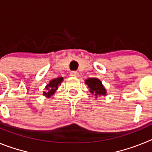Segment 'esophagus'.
I'll return each mask as SVG.
<instances>
[{
    "label": "esophagus",
    "instance_id": "obj_1",
    "mask_svg": "<svg viewBox=\"0 0 152 152\" xmlns=\"http://www.w3.org/2000/svg\"><path fill=\"white\" fill-rule=\"evenodd\" d=\"M70 75H71L72 77H78L79 74L78 72H75V71H72V72H71V73H70Z\"/></svg>",
    "mask_w": 152,
    "mask_h": 152
}]
</instances>
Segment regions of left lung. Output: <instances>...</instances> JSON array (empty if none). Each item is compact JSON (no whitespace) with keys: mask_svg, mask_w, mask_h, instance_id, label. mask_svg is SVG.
I'll use <instances>...</instances> for the list:
<instances>
[{"mask_svg":"<svg viewBox=\"0 0 152 152\" xmlns=\"http://www.w3.org/2000/svg\"><path fill=\"white\" fill-rule=\"evenodd\" d=\"M85 83L90 88V92L95 96H100V95H106V89L102 84L101 81L97 78H89L86 80Z\"/></svg>","mask_w":152,"mask_h":152,"instance_id":"obj_1","label":"left lung"}]
</instances>
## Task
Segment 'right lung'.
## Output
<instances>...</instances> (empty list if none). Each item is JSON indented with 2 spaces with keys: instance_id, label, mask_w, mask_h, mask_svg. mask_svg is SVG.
Returning <instances> with one entry per match:
<instances>
[{
  "instance_id": "1",
  "label": "right lung",
  "mask_w": 152,
  "mask_h": 152,
  "mask_svg": "<svg viewBox=\"0 0 152 152\" xmlns=\"http://www.w3.org/2000/svg\"><path fill=\"white\" fill-rule=\"evenodd\" d=\"M63 80V77H57L56 79H53L49 82V84L45 87L46 88V91L43 93V95L47 96L48 97L54 94L55 91L57 90L58 86L59 85Z\"/></svg>"
}]
</instances>
